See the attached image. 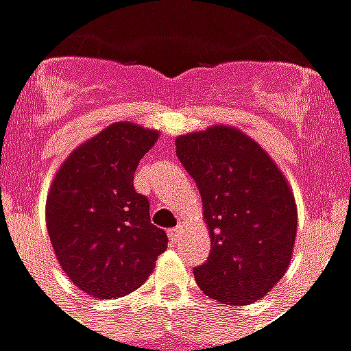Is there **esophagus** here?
I'll return each instance as SVG.
<instances>
[{"mask_svg":"<svg viewBox=\"0 0 351 351\" xmlns=\"http://www.w3.org/2000/svg\"><path fill=\"white\" fill-rule=\"evenodd\" d=\"M180 233H182V228L180 226H176V228L169 229V239H171V243H176L178 241V237H180Z\"/></svg>","mask_w":351,"mask_h":351,"instance_id":"1","label":"esophagus"}]
</instances>
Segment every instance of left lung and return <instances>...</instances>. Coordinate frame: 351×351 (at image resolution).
<instances>
[{
    "instance_id": "left-lung-1",
    "label": "left lung",
    "mask_w": 351,
    "mask_h": 351,
    "mask_svg": "<svg viewBox=\"0 0 351 351\" xmlns=\"http://www.w3.org/2000/svg\"><path fill=\"white\" fill-rule=\"evenodd\" d=\"M175 145L201 191L210 237V256L193 269L201 291L231 306L263 299L293 258L297 203L286 175L235 125L178 135Z\"/></svg>"
}]
</instances>
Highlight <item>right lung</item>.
<instances>
[{
  "instance_id": "right-lung-1",
  "label": "right lung",
  "mask_w": 351,
  "mask_h": 351,
  "mask_svg": "<svg viewBox=\"0 0 351 351\" xmlns=\"http://www.w3.org/2000/svg\"><path fill=\"white\" fill-rule=\"evenodd\" d=\"M160 131L114 122L73 150L47 195L50 244L65 276L93 299H116L145 284L167 250L150 203L133 188L138 161Z\"/></svg>"
}]
</instances>
